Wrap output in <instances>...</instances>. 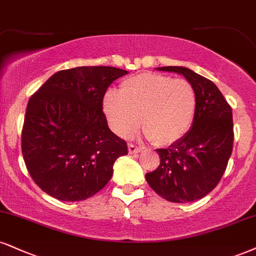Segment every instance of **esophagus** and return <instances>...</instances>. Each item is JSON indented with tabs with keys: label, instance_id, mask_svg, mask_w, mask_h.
<instances>
[{
	"label": "esophagus",
	"instance_id": "obj_1",
	"mask_svg": "<svg viewBox=\"0 0 256 256\" xmlns=\"http://www.w3.org/2000/svg\"><path fill=\"white\" fill-rule=\"evenodd\" d=\"M128 150H129V153H130V154H135V153L141 152V150H142V147H138L133 144H128Z\"/></svg>",
	"mask_w": 256,
	"mask_h": 256
}]
</instances>
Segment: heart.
Returning <instances> with one entry per match:
<instances>
[{
  "label": "heart",
  "instance_id": "1",
  "mask_svg": "<svg viewBox=\"0 0 256 256\" xmlns=\"http://www.w3.org/2000/svg\"><path fill=\"white\" fill-rule=\"evenodd\" d=\"M197 94L190 82L159 74H140L123 80L120 94L109 91L104 112L116 134L128 138L140 124L156 144L182 140L194 123Z\"/></svg>",
  "mask_w": 256,
  "mask_h": 256
}]
</instances>
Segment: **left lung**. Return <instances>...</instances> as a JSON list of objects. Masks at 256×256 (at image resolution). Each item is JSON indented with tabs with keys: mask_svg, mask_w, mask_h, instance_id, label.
Returning <instances> with one entry per match:
<instances>
[{
	"mask_svg": "<svg viewBox=\"0 0 256 256\" xmlns=\"http://www.w3.org/2000/svg\"><path fill=\"white\" fill-rule=\"evenodd\" d=\"M156 70L184 76L196 90L197 109L188 133L168 148L156 150L160 165L146 173L147 182L173 203L200 200L218 184L232 156V108L212 82L190 68L165 66Z\"/></svg>",
	"mask_w": 256,
	"mask_h": 256,
	"instance_id": "left-lung-1",
	"label": "left lung"
}]
</instances>
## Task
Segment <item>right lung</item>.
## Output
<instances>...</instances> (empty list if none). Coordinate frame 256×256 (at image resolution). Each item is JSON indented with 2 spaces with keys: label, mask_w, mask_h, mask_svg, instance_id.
<instances>
[{
  "label": "right lung",
  "mask_w": 256,
  "mask_h": 256,
  "mask_svg": "<svg viewBox=\"0 0 256 256\" xmlns=\"http://www.w3.org/2000/svg\"><path fill=\"white\" fill-rule=\"evenodd\" d=\"M112 66L56 72L28 100L21 148L34 182L59 200H84L108 184L127 142L110 130L103 97L127 74Z\"/></svg>",
  "instance_id": "right-lung-1"
}]
</instances>
